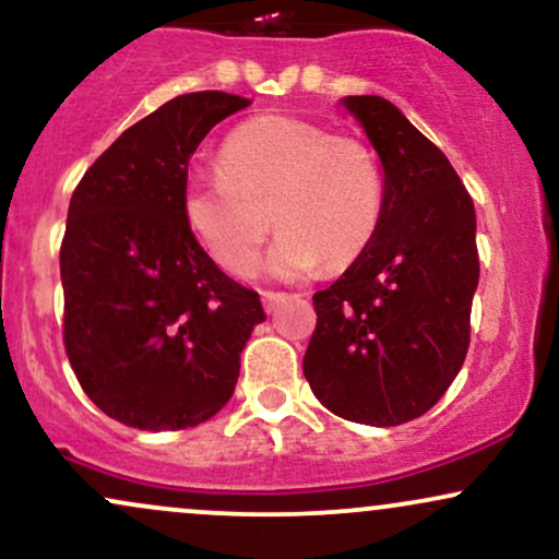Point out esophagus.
I'll use <instances>...</instances> for the list:
<instances>
[{"label": "esophagus", "instance_id": "esophagus-1", "mask_svg": "<svg viewBox=\"0 0 559 559\" xmlns=\"http://www.w3.org/2000/svg\"><path fill=\"white\" fill-rule=\"evenodd\" d=\"M286 299H288V294H284V292H262V305H265L267 312L278 310V305H284Z\"/></svg>", "mask_w": 559, "mask_h": 559}]
</instances>
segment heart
Here are the masks:
<instances>
[{
    "instance_id": "1",
    "label": "heart",
    "mask_w": 559,
    "mask_h": 559,
    "mask_svg": "<svg viewBox=\"0 0 559 559\" xmlns=\"http://www.w3.org/2000/svg\"><path fill=\"white\" fill-rule=\"evenodd\" d=\"M381 215L383 170L373 152L286 115L234 128L221 168L194 170L183 189L191 234L236 275L258 265L273 223L281 226L267 254L275 278H299L323 260L349 265L370 247Z\"/></svg>"
}]
</instances>
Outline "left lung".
<instances>
[{"label": "left lung", "instance_id": "obj_1", "mask_svg": "<svg viewBox=\"0 0 559 559\" xmlns=\"http://www.w3.org/2000/svg\"><path fill=\"white\" fill-rule=\"evenodd\" d=\"M383 168L370 247L312 297V394L338 418L400 426L444 396L471 344L476 210L444 152L383 96H344Z\"/></svg>", "mask_w": 559, "mask_h": 559}]
</instances>
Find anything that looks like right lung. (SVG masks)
Returning a JSON list of instances; mask_svg holds the SVG:
<instances>
[{
    "label": "right lung",
    "instance_id": "right-lung-1",
    "mask_svg": "<svg viewBox=\"0 0 559 559\" xmlns=\"http://www.w3.org/2000/svg\"><path fill=\"white\" fill-rule=\"evenodd\" d=\"M249 107L226 92L165 102L112 141L68 207L60 275L66 352L96 407L139 431H178L226 407L241 352L265 320L183 217L189 159Z\"/></svg>",
    "mask_w": 559,
    "mask_h": 559
}]
</instances>
